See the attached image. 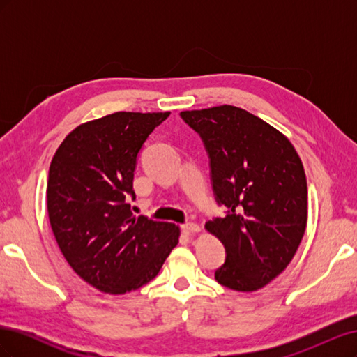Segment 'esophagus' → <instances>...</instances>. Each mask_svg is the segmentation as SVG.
Here are the masks:
<instances>
[{
	"instance_id": "34e87169",
	"label": "esophagus",
	"mask_w": 357,
	"mask_h": 357,
	"mask_svg": "<svg viewBox=\"0 0 357 357\" xmlns=\"http://www.w3.org/2000/svg\"><path fill=\"white\" fill-rule=\"evenodd\" d=\"M181 229L185 231L188 235H192V234H198L201 231V226L198 223H193V222H188L185 225H181Z\"/></svg>"
}]
</instances>
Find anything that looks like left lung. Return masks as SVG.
<instances>
[{
	"instance_id": "obj_1",
	"label": "left lung",
	"mask_w": 357,
	"mask_h": 357,
	"mask_svg": "<svg viewBox=\"0 0 357 357\" xmlns=\"http://www.w3.org/2000/svg\"><path fill=\"white\" fill-rule=\"evenodd\" d=\"M210 159L223 218L205 229L225 245L214 277L236 291H255L282 274L307 226V178L289 139L261 117L234 105L181 112Z\"/></svg>"
}]
</instances>
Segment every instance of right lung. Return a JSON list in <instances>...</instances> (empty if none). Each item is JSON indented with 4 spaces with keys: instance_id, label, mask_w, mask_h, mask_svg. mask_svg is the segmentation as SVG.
Wrapping results in <instances>:
<instances>
[{
    "instance_id": "obj_1",
    "label": "right lung",
    "mask_w": 357,
    "mask_h": 357,
    "mask_svg": "<svg viewBox=\"0 0 357 357\" xmlns=\"http://www.w3.org/2000/svg\"><path fill=\"white\" fill-rule=\"evenodd\" d=\"M169 113L117 112L86 122L58 147L49 168L47 211L70 266L86 283L122 295L153 280L178 243L174 223L134 215L139 150Z\"/></svg>"
}]
</instances>
